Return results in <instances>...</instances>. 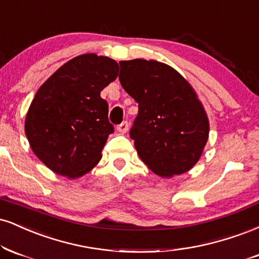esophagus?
<instances>
[{"mask_svg":"<svg viewBox=\"0 0 259 259\" xmlns=\"http://www.w3.org/2000/svg\"><path fill=\"white\" fill-rule=\"evenodd\" d=\"M117 130L119 133H126L129 130V123L127 121H121L119 125H117Z\"/></svg>","mask_w":259,"mask_h":259,"instance_id":"esophagus-1","label":"esophagus"}]
</instances>
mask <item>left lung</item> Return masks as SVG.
Returning <instances> with one entry per match:
<instances>
[{
	"label": "left lung",
	"instance_id": "1",
	"mask_svg": "<svg viewBox=\"0 0 259 259\" xmlns=\"http://www.w3.org/2000/svg\"><path fill=\"white\" fill-rule=\"evenodd\" d=\"M121 87L139 104L130 129L141 160L157 175L191 170L208 139V119L187 80L155 60L120 61Z\"/></svg>",
	"mask_w": 259,
	"mask_h": 259
}]
</instances>
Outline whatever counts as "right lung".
<instances>
[{
  "mask_svg": "<svg viewBox=\"0 0 259 259\" xmlns=\"http://www.w3.org/2000/svg\"><path fill=\"white\" fill-rule=\"evenodd\" d=\"M118 71L113 59L83 54L62 65L37 90L25 134L33 153L55 174L76 179L101 159L114 127L100 93Z\"/></svg>",
  "mask_w": 259,
  "mask_h": 259,
  "instance_id": "obj_1",
  "label": "right lung"
}]
</instances>
